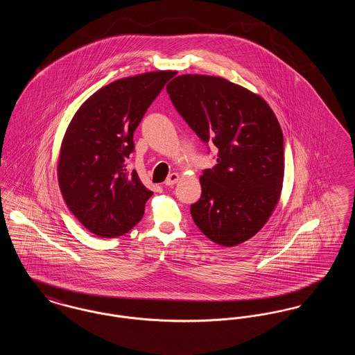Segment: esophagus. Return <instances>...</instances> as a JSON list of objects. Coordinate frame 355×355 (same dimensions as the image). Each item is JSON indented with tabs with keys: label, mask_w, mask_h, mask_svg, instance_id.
Masks as SVG:
<instances>
[{
	"label": "esophagus",
	"mask_w": 355,
	"mask_h": 355,
	"mask_svg": "<svg viewBox=\"0 0 355 355\" xmlns=\"http://www.w3.org/2000/svg\"><path fill=\"white\" fill-rule=\"evenodd\" d=\"M178 180H180V174H178V173H171L169 177L166 178L165 185L173 186L174 184H177V182H178Z\"/></svg>",
	"instance_id": "1"
}]
</instances>
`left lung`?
<instances>
[{"instance_id": "1", "label": "left lung", "mask_w": 355, "mask_h": 355, "mask_svg": "<svg viewBox=\"0 0 355 355\" xmlns=\"http://www.w3.org/2000/svg\"><path fill=\"white\" fill-rule=\"evenodd\" d=\"M166 90L177 112L205 144L217 149V165L200 177L201 198L193 220L220 246L255 236L281 197L284 135L268 102L225 78L182 74Z\"/></svg>"}]
</instances>
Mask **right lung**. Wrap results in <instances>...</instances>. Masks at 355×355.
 <instances>
[{"label": "right lung", "instance_id": "right-lung-1", "mask_svg": "<svg viewBox=\"0 0 355 355\" xmlns=\"http://www.w3.org/2000/svg\"><path fill=\"white\" fill-rule=\"evenodd\" d=\"M174 74L158 70L106 85L70 121L58 157V185L70 211L90 233L123 236L142 218L153 191L126 164L137 126Z\"/></svg>", "mask_w": 355, "mask_h": 355}]
</instances>
